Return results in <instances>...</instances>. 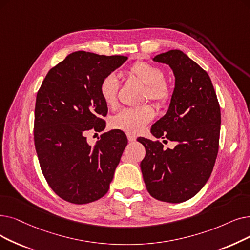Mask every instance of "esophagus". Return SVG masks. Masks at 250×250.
<instances>
[{"mask_svg":"<svg viewBox=\"0 0 250 250\" xmlns=\"http://www.w3.org/2000/svg\"><path fill=\"white\" fill-rule=\"evenodd\" d=\"M137 137L136 136H133V135H127V140L129 141V142H134V141H136Z\"/></svg>","mask_w":250,"mask_h":250,"instance_id":"34e87169","label":"esophagus"}]
</instances>
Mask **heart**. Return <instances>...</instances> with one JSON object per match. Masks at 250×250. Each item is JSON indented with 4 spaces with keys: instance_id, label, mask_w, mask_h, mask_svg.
Here are the masks:
<instances>
[{
    "instance_id": "1",
    "label": "heart",
    "mask_w": 250,
    "mask_h": 250,
    "mask_svg": "<svg viewBox=\"0 0 250 250\" xmlns=\"http://www.w3.org/2000/svg\"><path fill=\"white\" fill-rule=\"evenodd\" d=\"M126 75L144 84L142 101L150 100L157 106H164L169 102L172 96L170 84L164 79V72L145 61H137L126 70ZM118 82L112 74H107L99 84V94L108 108H113L117 103ZM154 111L149 105L139 108L124 109L111 117L110 126L127 135H138L153 119Z\"/></svg>"
}]
</instances>
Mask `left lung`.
<instances>
[{"instance_id":"8db88e82","label":"left lung","mask_w":250,"mask_h":250,"mask_svg":"<svg viewBox=\"0 0 250 250\" xmlns=\"http://www.w3.org/2000/svg\"><path fill=\"white\" fill-rule=\"evenodd\" d=\"M153 60L169 65L176 84L167 112L151 133L177 146L165 149L159 141L137 139L146 150L140 167L152 197L181 203L195 196L210 177L219 152L221 108L209 75L185 53L170 50Z\"/></svg>"}]
</instances>
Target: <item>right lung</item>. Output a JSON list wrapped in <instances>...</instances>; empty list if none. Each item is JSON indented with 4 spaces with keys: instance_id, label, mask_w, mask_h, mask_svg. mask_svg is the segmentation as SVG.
<instances>
[{
    "instance_id": "obj_1",
    "label": "right lung",
    "mask_w": 250,
    "mask_h": 250,
    "mask_svg": "<svg viewBox=\"0 0 250 250\" xmlns=\"http://www.w3.org/2000/svg\"><path fill=\"white\" fill-rule=\"evenodd\" d=\"M125 56L73 52L47 73L37 94L34 139L48 185L60 198L85 204L109 190L127 144L119 129L104 133L95 146L88 132H101L107 106L99 84L125 62Z\"/></svg>"
}]
</instances>
